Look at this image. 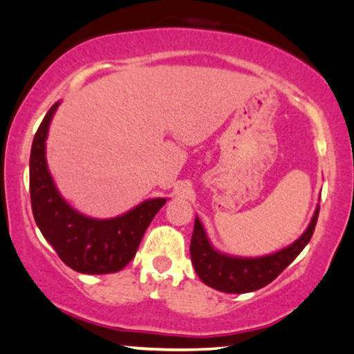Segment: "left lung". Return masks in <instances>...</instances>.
I'll return each instance as SVG.
<instances>
[{
  "label": "left lung",
  "mask_w": 354,
  "mask_h": 354,
  "mask_svg": "<svg viewBox=\"0 0 354 354\" xmlns=\"http://www.w3.org/2000/svg\"><path fill=\"white\" fill-rule=\"evenodd\" d=\"M319 207L305 234L286 248L261 258H237L216 252L196 218L191 239V260L197 276L207 286L226 293H247L268 286L300 255L315 232Z\"/></svg>",
  "instance_id": "left-lung-1"
}]
</instances>
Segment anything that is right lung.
<instances>
[{"instance_id":"right-lung-1","label":"right lung","mask_w":354,"mask_h":354,"mask_svg":"<svg viewBox=\"0 0 354 354\" xmlns=\"http://www.w3.org/2000/svg\"><path fill=\"white\" fill-rule=\"evenodd\" d=\"M59 104L49 109L35 133L30 153V201L37 226L59 258L83 274H111L136 255L141 239L167 198L142 202L112 220H93L68 207L54 186L44 157L48 128Z\"/></svg>"}]
</instances>
